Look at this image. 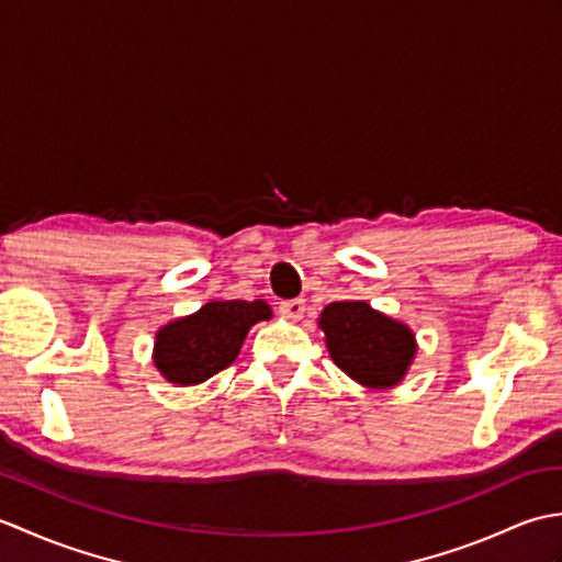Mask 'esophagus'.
<instances>
[{"mask_svg": "<svg viewBox=\"0 0 562 562\" xmlns=\"http://www.w3.org/2000/svg\"><path fill=\"white\" fill-rule=\"evenodd\" d=\"M280 312H282L284 318L300 321L304 316V312H306V304H304V300H288V302L280 304Z\"/></svg>", "mask_w": 562, "mask_h": 562, "instance_id": "34e87169", "label": "esophagus"}]
</instances>
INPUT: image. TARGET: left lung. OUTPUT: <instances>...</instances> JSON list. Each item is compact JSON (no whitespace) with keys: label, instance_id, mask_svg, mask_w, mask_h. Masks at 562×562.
<instances>
[{"label":"left lung","instance_id":"obj_1","mask_svg":"<svg viewBox=\"0 0 562 562\" xmlns=\"http://www.w3.org/2000/svg\"><path fill=\"white\" fill-rule=\"evenodd\" d=\"M326 345L345 374L369 389L396 386L415 357L413 330L367 302H333L318 318Z\"/></svg>","mask_w":562,"mask_h":562}]
</instances>
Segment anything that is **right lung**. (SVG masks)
Wrapping results in <instances>:
<instances>
[{
	"label": "right lung",
	"instance_id": "1",
	"mask_svg": "<svg viewBox=\"0 0 562 562\" xmlns=\"http://www.w3.org/2000/svg\"><path fill=\"white\" fill-rule=\"evenodd\" d=\"M270 316V306L262 300L207 302L200 312L159 328L154 342V364L171 384H202L229 367L241 350L250 326Z\"/></svg>",
	"mask_w": 562,
	"mask_h": 562
}]
</instances>
